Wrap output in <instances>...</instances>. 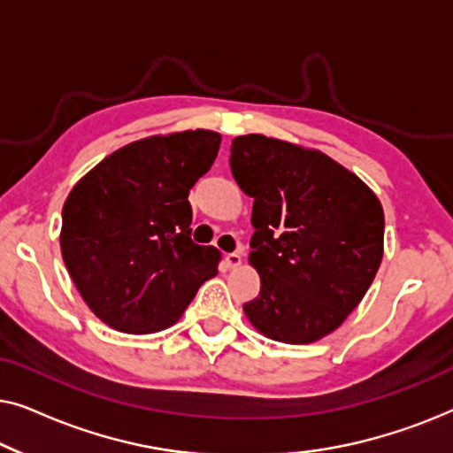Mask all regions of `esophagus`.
<instances>
[{
	"label": "esophagus",
	"mask_w": 453,
	"mask_h": 453,
	"mask_svg": "<svg viewBox=\"0 0 453 453\" xmlns=\"http://www.w3.org/2000/svg\"><path fill=\"white\" fill-rule=\"evenodd\" d=\"M225 264H226V268H231V270L239 268V265H241V256H239V253H226Z\"/></svg>",
	"instance_id": "esophagus-1"
}]
</instances>
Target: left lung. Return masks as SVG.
<instances>
[{"label": "left lung", "mask_w": 453, "mask_h": 453, "mask_svg": "<svg viewBox=\"0 0 453 453\" xmlns=\"http://www.w3.org/2000/svg\"><path fill=\"white\" fill-rule=\"evenodd\" d=\"M231 171L253 197L250 262L262 280L245 315L278 342L327 336L361 303L381 264L380 200L319 150L259 134L233 140Z\"/></svg>", "instance_id": "left-lung-1"}]
</instances>
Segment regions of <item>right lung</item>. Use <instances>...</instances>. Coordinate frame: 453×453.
<instances>
[{
    "label": "right lung",
    "mask_w": 453,
    "mask_h": 453,
    "mask_svg": "<svg viewBox=\"0 0 453 453\" xmlns=\"http://www.w3.org/2000/svg\"><path fill=\"white\" fill-rule=\"evenodd\" d=\"M220 148L208 129L152 135L119 148L80 179L61 212V256L104 324L152 334L175 324L220 251L191 241L189 189Z\"/></svg>",
    "instance_id": "1"
}]
</instances>
